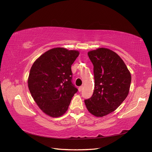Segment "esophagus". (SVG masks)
Listing matches in <instances>:
<instances>
[{"label":"esophagus","mask_w":152,"mask_h":152,"mask_svg":"<svg viewBox=\"0 0 152 152\" xmlns=\"http://www.w3.org/2000/svg\"><path fill=\"white\" fill-rule=\"evenodd\" d=\"M82 88H83V87H82V86H80V87H79V92H81L82 90Z\"/></svg>","instance_id":"34e87169"}]
</instances>
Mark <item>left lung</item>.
<instances>
[{"instance_id": "left-lung-1", "label": "left lung", "mask_w": 152, "mask_h": 152, "mask_svg": "<svg viewBox=\"0 0 152 152\" xmlns=\"http://www.w3.org/2000/svg\"><path fill=\"white\" fill-rule=\"evenodd\" d=\"M87 54L94 66V90L84 102L91 114L102 117L113 112L127 98L131 73L121 57L112 50L99 48Z\"/></svg>"}]
</instances>
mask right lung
<instances>
[{
    "mask_svg": "<svg viewBox=\"0 0 152 152\" xmlns=\"http://www.w3.org/2000/svg\"><path fill=\"white\" fill-rule=\"evenodd\" d=\"M79 55L77 50L53 48L41 55L30 69L28 85L31 96L50 117L65 113L78 91L72 82L71 66Z\"/></svg>",
    "mask_w": 152,
    "mask_h": 152,
    "instance_id": "obj_1",
    "label": "right lung"
}]
</instances>
